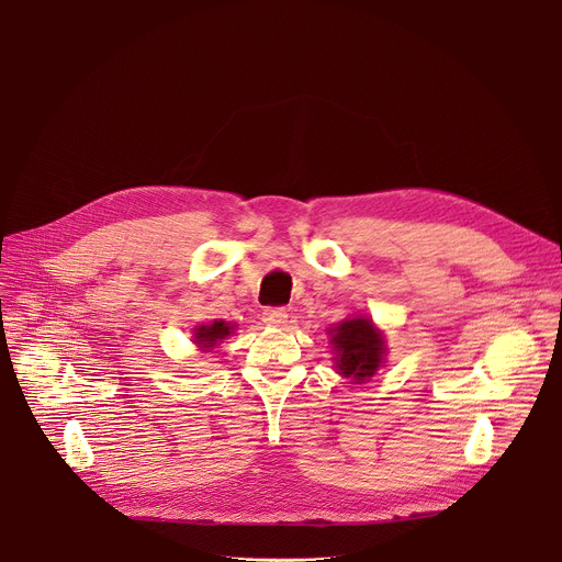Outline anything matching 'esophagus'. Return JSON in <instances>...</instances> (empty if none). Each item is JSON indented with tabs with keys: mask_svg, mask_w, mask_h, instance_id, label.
<instances>
[{
	"mask_svg": "<svg viewBox=\"0 0 562 562\" xmlns=\"http://www.w3.org/2000/svg\"><path fill=\"white\" fill-rule=\"evenodd\" d=\"M286 317H289V313L282 306H271V308H265V313H262V319L269 327L286 325Z\"/></svg>",
	"mask_w": 562,
	"mask_h": 562,
	"instance_id": "obj_1",
	"label": "esophagus"
}]
</instances>
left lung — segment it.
Instances as JSON below:
<instances>
[{
	"label": "left lung",
	"mask_w": 562,
	"mask_h": 562,
	"mask_svg": "<svg viewBox=\"0 0 562 562\" xmlns=\"http://www.w3.org/2000/svg\"><path fill=\"white\" fill-rule=\"evenodd\" d=\"M331 334V345L338 351L336 367L345 378H353L356 382H364L371 378L384 353V340L380 331L371 325L369 317H351L338 325Z\"/></svg>",
	"instance_id": "left-lung-1"
}]
</instances>
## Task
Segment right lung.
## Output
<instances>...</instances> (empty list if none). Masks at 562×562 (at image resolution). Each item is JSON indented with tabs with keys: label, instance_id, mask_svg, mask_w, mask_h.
Here are the masks:
<instances>
[{
	"label": "right lung",
	"instance_id": "right-lung-1",
	"mask_svg": "<svg viewBox=\"0 0 562 562\" xmlns=\"http://www.w3.org/2000/svg\"><path fill=\"white\" fill-rule=\"evenodd\" d=\"M233 331L231 325L226 323H213V325H202L200 329H195V342L202 347V349H211L215 347L220 340H224L228 334Z\"/></svg>",
	"mask_w": 562,
	"mask_h": 562
}]
</instances>
